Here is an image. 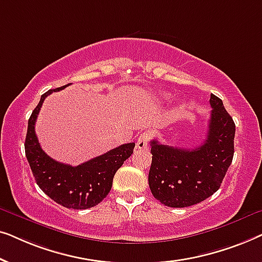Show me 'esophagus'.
<instances>
[{"mask_svg":"<svg viewBox=\"0 0 262 262\" xmlns=\"http://www.w3.org/2000/svg\"><path fill=\"white\" fill-rule=\"evenodd\" d=\"M150 138H151V136H150V132H148V131L143 132V134L137 138V144H136V148L139 149V150L148 148Z\"/></svg>","mask_w":262,"mask_h":262,"instance_id":"esophagus-1","label":"esophagus"}]
</instances>
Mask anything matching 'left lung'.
<instances>
[{
	"mask_svg": "<svg viewBox=\"0 0 262 262\" xmlns=\"http://www.w3.org/2000/svg\"><path fill=\"white\" fill-rule=\"evenodd\" d=\"M209 131L202 145L180 149L154 139L149 187L163 205L187 207L221 187L234 157L235 123L218 96L211 94Z\"/></svg>",
	"mask_w": 262,
	"mask_h": 262,
	"instance_id": "8db88e82",
	"label": "left lung"
}]
</instances>
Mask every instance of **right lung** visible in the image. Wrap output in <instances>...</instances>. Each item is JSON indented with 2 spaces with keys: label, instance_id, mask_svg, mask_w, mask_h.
I'll use <instances>...</instances> for the list:
<instances>
[{
  "label": "right lung",
  "instance_id": "obj_1",
  "mask_svg": "<svg viewBox=\"0 0 262 262\" xmlns=\"http://www.w3.org/2000/svg\"><path fill=\"white\" fill-rule=\"evenodd\" d=\"M68 85L50 89L41 95L28 119L25 152L37 185L46 195L67 209L85 210L106 198L112 187L114 174L132 155L135 143L118 146L76 167L57 162L46 155L35 135V120L46 96Z\"/></svg>",
  "mask_w": 262,
  "mask_h": 262
}]
</instances>
